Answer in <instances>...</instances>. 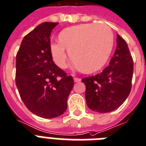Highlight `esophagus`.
Instances as JSON below:
<instances>
[{"mask_svg":"<svg viewBox=\"0 0 146 146\" xmlns=\"http://www.w3.org/2000/svg\"><path fill=\"white\" fill-rule=\"evenodd\" d=\"M74 82H79V81H80V79L78 78H74Z\"/></svg>","mask_w":146,"mask_h":146,"instance_id":"1","label":"esophagus"}]
</instances>
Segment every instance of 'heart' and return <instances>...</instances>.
<instances>
[{
    "mask_svg": "<svg viewBox=\"0 0 146 146\" xmlns=\"http://www.w3.org/2000/svg\"><path fill=\"white\" fill-rule=\"evenodd\" d=\"M59 42L50 44V53L59 67L67 66L68 51L72 61L84 73L101 69L107 62L114 44L112 30L108 25L86 23L60 31Z\"/></svg>",
    "mask_w": 146,
    "mask_h": 146,
    "instance_id": "b5f03b06",
    "label": "heart"
}]
</instances>
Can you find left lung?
<instances>
[{
    "label": "left lung",
    "mask_w": 146,
    "mask_h": 146,
    "mask_svg": "<svg viewBox=\"0 0 146 146\" xmlns=\"http://www.w3.org/2000/svg\"><path fill=\"white\" fill-rule=\"evenodd\" d=\"M133 62L127 44L117 35V48L108 66L101 73L83 78L85 98L90 109L107 113L117 109L131 90Z\"/></svg>",
    "instance_id": "obj_1"
}]
</instances>
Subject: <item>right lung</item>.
<instances>
[{
	"label": "right lung",
	"instance_id": "obj_1",
	"mask_svg": "<svg viewBox=\"0 0 146 146\" xmlns=\"http://www.w3.org/2000/svg\"><path fill=\"white\" fill-rule=\"evenodd\" d=\"M58 23H42L24 37L16 54V84L25 106L44 118L62 115L74 86L72 76L54 64L51 32Z\"/></svg>",
	"mask_w": 146,
	"mask_h": 146
}]
</instances>
